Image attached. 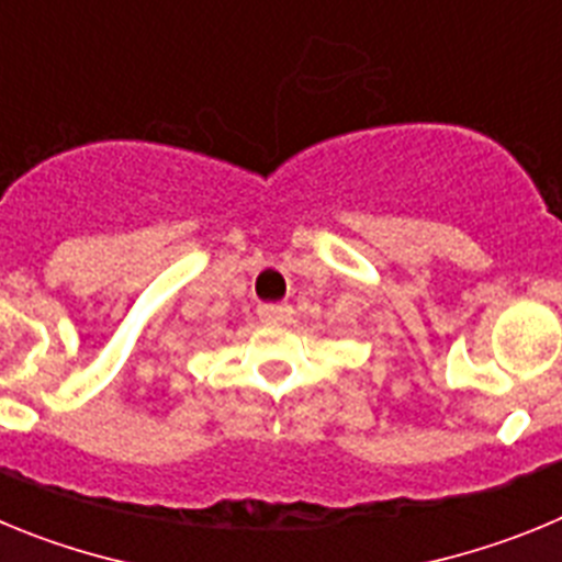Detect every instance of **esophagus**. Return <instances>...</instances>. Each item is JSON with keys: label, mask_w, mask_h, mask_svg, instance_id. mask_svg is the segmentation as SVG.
<instances>
[{"label": "esophagus", "mask_w": 562, "mask_h": 562, "mask_svg": "<svg viewBox=\"0 0 562 562\" xmlns=\"http://www.w3.org/2000/svg\"><path fill=\"white\" fill-rule=\"evenodd\" d=\"M258 317H261V324H270V326L290 324L292 306H286V304H261V306H258Z\"/></svg>", "instance_id": "obj_1"}]
</instances>
